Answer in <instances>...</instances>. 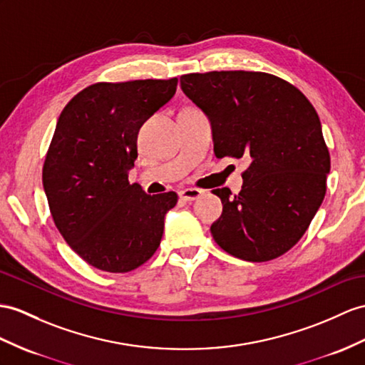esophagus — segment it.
Returning <instances> with one entry per match:
<instances>
[{
    "label": "esophagus",
    "instance_id": "obj_1",
    "mask_svg": "<svg viewBox=\"0 0 365 365\" xmlns=\"http://www.w3.org/2000/svg\"><path fill=\"white\" fill-rule=\"evenodd\" d=\"M201 195H202V190H200V189H184V190L180 192V198L182 201L192 202L195 200H198Z\"/></svg>",
    "mask_w": 365,
    "mask_h": 365
}]
</instances>
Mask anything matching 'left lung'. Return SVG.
Returning <instances> with one entry per match:
<instances>
[{"label": "left lung", "instance_id": "8db88e82", "mask_svg": "<svg viewBox=\"0 0 365 365\" xmlns=\"http://www.w3.org/2000/svg\"><path fill=\"white\" fill-rule=\"evenodd\" d=\"M180 80L209 115L215 156L251 161L238 195L212 190L223 202L213 240L246 262L277 259L305 234L327 192L330 152L314 106L268 73L210 71Z\"/></svg>", "mask_w": 365, "mask_h": 365}]
</instances>
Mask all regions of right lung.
<instances>
[{"label":"right lung","mask_w":365,"mask_h":365,"mask_svg":"<svg viewBox=\"0 0 365 365\" xmlns=\"http://www.w3.org/2000/svg\"><path fill=\"white\" fill-rule=\"evenodd\" d=\"M178 78L97 82L61 111L43 164V187L58 232L105 272L139 268L161 245L175 192L147 195L130 184L138 131L176 93Z\"/></svg>","instance_id":"obj_1"}]
</instances>
